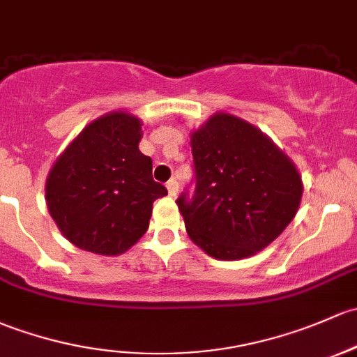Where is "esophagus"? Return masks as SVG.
<instances>
[{"mask_svg":"<svg viewBox=\"0 0 357 357\" xmlns=\"http://www.w3.org/2000/svg\"><path fill=\"white\" fill-rule=\"evenodd\" d=\"M167 191H169V195H171V197H174L176 193H178V181H176V179H169L167 181Z\"/></svg>","mask_w":357,"mask_h":357,"instance_id":"1","label":"esophagus"}]
</instances>
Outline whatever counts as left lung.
I'll use <instances>...</instances> for the list:
<instances>
[{"label":"left lung","mask_w":357,"mask_h":357,"mask_svg":"<svg viewBox=\"0 0 357 357\" xmlns=\"http://www.w3.org/2000/svg\"><path fill=\"white\" fill-rule=\"evenodd\" d=\"M191 152L193 179L176 204L188 236L210 257H251L294 219L303 195L298 169L250 123L212 116L191 135Z\"/></svg>","instance_id":"8db88e82"}]
</instances>
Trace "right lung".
Listing matches in <instances>:
<instances>
[{
  "mask_svg": "<svg viewBox=\"0 0 357 357\" xmlns=\"http://www.w3.org/2000/svg\"><path fill=\"white\" fill-rule=\"evenodd\" d=\"M140 138L135 116L111 112L90 123L52 166L47 210L80 250L125 253L149 229L153 202L167 195L153 181L152 159L138 150Z\"/></svg>",
  "mask_w": 357,
  "mask_h": 357,
  "instance_id": "1",
  "label": "right lung"
}]
</instances>
